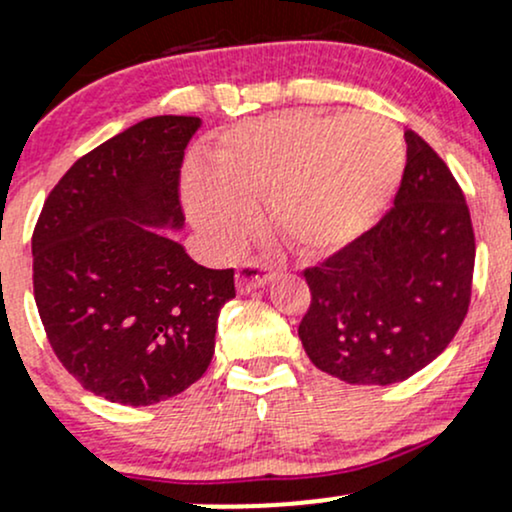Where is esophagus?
Segmentation results:
<instances>
[{"label":"esophagus","instance_id":"esophagus-1","mask_svg":"<svg viewBox=\"0 0 512 512\" xmlns=\"http://www.w3.org/2000/svg\"><path fill=\"white\" fill-rule=\"evenodd\" d=\"M272 267H267V264H260V262H243L240 267L236 269V284H238V291L240 293H250L255 289H260V286L269 284L272 281Z\"/></svg>","mask_w":512,"mask_h":512}]
</instances>
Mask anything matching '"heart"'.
Wrapping results in <instances>:
<instances>
[{"instance_id":"1","label":"heart","mask_w":512,"mask_h":512,"mask_svg":"<svg viewBox=\"0 0 512 512\" xmlns=\"http://www.w3.org/2000/svg\"><path fill=\"white\" fill-rule=\"evenodd\" d=\"M404 168L407 144L395 122L293 110L223 134L202 175L187 178L185 202L197 226L228 245L248 226V204L267 199L276 236L325 255L383 219Z\"/></svg>"}]
</instances>
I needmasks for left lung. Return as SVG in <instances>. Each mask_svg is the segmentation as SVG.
Returning a JSON list of instances; mask_svg holds the SVG:
<instances>
[{
  "mask_svg": "<svg viewBox=\"0 0 512 512\" xmlns=\"http://www.w3.org/2000/svg\"><path fill=\"white\" fill-rule=\"evenodd\" d=\"M395 207L370 231L305 269V354L349 385H395L426 368L460 330L472 298L474 231L443 158L407 129Z\"/></svg>",
  "mask_w": 512,
  "mask_h": 512,
  "instance_id": "1",
  "label": "left lung"
}]
</instances>
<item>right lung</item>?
<instances>
[{
    "label": "right lung",
    "mask_w": 512,
    "mask_h": 512,
    "mask_svg": "<svg viewBox=\"0 0 512 512\" xmlns=\"http://www.w3.org/2000/svg\"><path fill=\"white\" fill-rule=\"evenodd\" d=\"M202 120L158 115L81 156L33 231V293L50 346L84 390L146 407L209 368L233 269H207L182 228L180 166Z\"/></svg>",
    "instance_id": "1"
}]
</instances>
